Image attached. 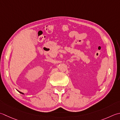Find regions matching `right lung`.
I'll list each match as a JSON object with an SVG mask.
<instances>
[{
  "label": "right lung",
  "mask_w": 120,
  "mask_h": 120,
  "mask_svg": "<svg viewBox=\"0 0 120 120\" xmlns=\"http://www.w3.org/2000/svg\"><path fill=\"white\" fill-rule=\"evenodd\" d=\"M19 92H20V91H19ZM20 93H21V94H23V93H21V92H20Z\"/></svg>",
  "instance_id": "1"
}]
</instances>
